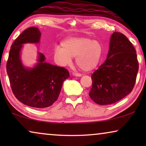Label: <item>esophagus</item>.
Segmentation results:
<instances>
[{"mask_svg": "<svg viewBox=\"0 0 146 146\" xmlns=\"http://www.w3.org/2000/svg\"><path fill=\"white\" fill-rule=\"evenodd\" d=\"M72 75L74 76H78V77H80V76H82L81 74L78 73V72H72Z\"/></svg>", "mask_w": 146, "mask_h": 146, "instance_id": "obj_1", "label": "esophagus"}]
</instances>
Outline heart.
Segmentation results:
<instances>
[{
  "label": "heart",
  "mask_w": 146,
  "mask_h": 146,
  "mask_svg": "<svg viewBox=\"0 0 146 146\" xmlns=\"http://www.w3.org/2000/svg\"><path fill=\"white\" fill-rule=\"evenodd\" d=\"M62 48L57 46L54 56L62 66L70 64L75 58L76 66L82 70H92L100 62L103 55V45L98 40L88 38H70L62 44Z\"/></svg>",
  "instance_id": "b5f03b06"
}]
</instances>
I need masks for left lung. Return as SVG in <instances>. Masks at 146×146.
<instances>
[{"label": "left lung", "mask_w": 146, "mask_h": 146, "mask_svg": "<svg viewBox=\"0 0 146 146\" xmlns=\"http://www.w3.org/2000/svg\"><path fill=\"white\" fill-rule=\"evenodd\" d=\"M138 69L133 44L124 35L115 32L110 41L106 60L92 74L90 97L100 105L120 100L132 91Z\"/></svg>", "instance_id": "8db88e82"}]
</instances>
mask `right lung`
I'll list each match as a JSON object with an SVG mask.
<instances>
[{
    "mask_svg": "<svg viewBox=\"0 0 146 146\" xmlns=\"http://www.w3.org/2000/svg\"><path fill=\"white\" fill-rule=\"evenodd\" d=\"M40 36L36 27L24 31L12 44L7 63V74L15 96L24 104L36 108L52 105L59 96L64 81L70 76L67 69L45 62L44 55L40 52L33 68L23 65V44L39 42Z\"/></svg>",
    "mask_w": 146,
    "mask_h": 146,
    "instance_id": "right-lung-1",
    "label": "right lung"
}]
</instances>
